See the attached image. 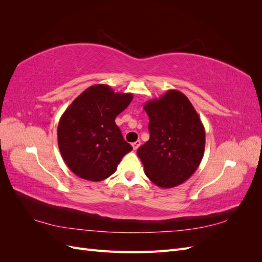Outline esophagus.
Listing matches in <instances>:
<instances>
[{"label":"esophagus","instance_id":"esophagus-1","mask_svg":"<svg viewBox=\"0 0 262 262\" xmlns=\"http://www.w3.org/2000/svg\"><path fill=\"white\" fill-rule=\"evenodd\" d=\"M140 145H141V141H140V140H138V141H136V142H133V143H132V147H133L134 150L138 149Z\"/></svg>","mask_w":262,"mask_h":262}]
</instances>
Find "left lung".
I'll return each mask as SVG.
<instances>
[{"mask_svg": "<svg viewBox=\"0 0 262 262\" xmlns=\"http://www.w3.org/2000/svg\"><path fill=\"white\" fill-rule=\"evenodd\" d=\"M149 140L138 149L147 178L161 188H172L192 176L204 154L205 131L185 94L169 90L145 102Z\"/></svg>", "mask_w": 262, "mask_h": 262, "instance_id": "1", "label": "left lung"}]
</instances>
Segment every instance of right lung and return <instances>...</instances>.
Instances as JSON below:
<instances>
[{
	"label": "right lung",
	"mask_w": 262,
	"mask_h": 262,
	"mask_svg": "<svg viewBox=\"0 0 262 262\" xmlns=\"http://www.w3.org/2000/svg\"><path fill=\"white\" fill-rule=\"evenodd\" d=\"M132 98L131 93H115L106 84H96L86 89L63 113L58 145L63 161L76 176L104 180L132 150L115 122Z\"/></svg>",
	"instance_id": "obj_1"
}]
</instances>
